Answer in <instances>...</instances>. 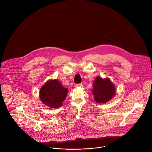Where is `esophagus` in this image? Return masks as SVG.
<instances>
[{"label":"esophagus","instance_id":"esophagus-1","mask_svg":"<svg viewBox=\"0 0 152 152\" xmlns=\"http://www.w3.org/2000/svg\"><path fill=\"white\" fill-rule=\"evenodd\" d=\"M75 87H83V84L81 83V84H76V85H75Z\"/></svg>","mask_w":152,"mask_h":152}]
</instances>
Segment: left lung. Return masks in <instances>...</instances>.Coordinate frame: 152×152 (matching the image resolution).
<instances>
[{
    "instance_id": "left-lung-1",
    "label": "left lung",
    "mask_w": 152,
    "mask_h": 152,
    "mask_svg": "<svg viewBox=\"0 0 152 152\" xmlns=\"http://www.w3.org/2000/svg\"><path fill=\"white\" fill-rule=\"evenodd\" d=\"M91 90L96 102L105 103L111 100L116 94L114 84L108 78H102L97 76L93 84Z\"/></svg>"
}]
</instances>
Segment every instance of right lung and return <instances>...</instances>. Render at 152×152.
Wrapping results in <instances>:
<instances>
[{"label":"right lung","mask_w":152,"mask_h":152,"mask_svg":"<svg viewBox=\"0 0 152 152\" xmlns=\"http://www.w3.org/2000/svg\"><path fill=\"white\" fill-rule=\"evenodd\" d=\"M68 92V89L64 87L58 80H50L40 88L39 99L45 105L56 108L62 105Z\"/></svg>","instance_id":"1"}]
</instances>
